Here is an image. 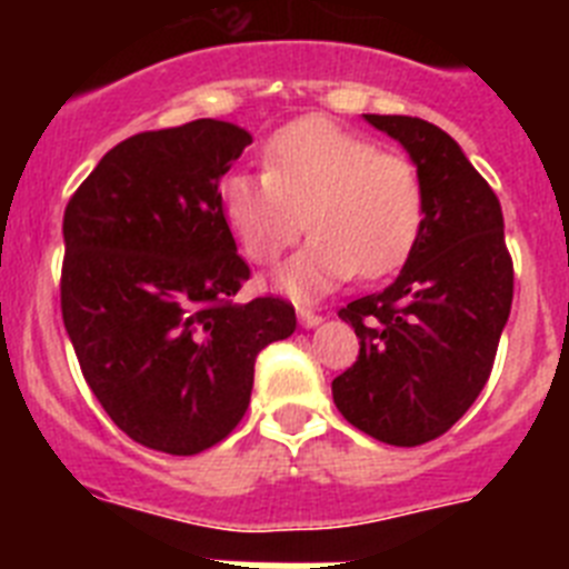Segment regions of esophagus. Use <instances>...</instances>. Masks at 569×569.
I'll use <instances>...</instances> for the list:
<instances>
[{
    "label": "esophagus",
    "mask_w": 569,
    "mask_h": 569,
    "mask_svg": "<svg viewBox=\"0 0 569 569\" xmlns=\"http://www.w3.org/2000/svg\"><path fill=\"white\" fill-rule=\"evenodd\" d=\"M299 325L301 328H319L321 325V316H316L313 310H308V308H299Z\"/></svg>",
    "instance_id": "1"
}]
</instances>
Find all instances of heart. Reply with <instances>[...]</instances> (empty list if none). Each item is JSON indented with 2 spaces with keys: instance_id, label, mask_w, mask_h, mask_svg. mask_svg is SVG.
I'll list each match as a JSON object with an SVG mask.
<instances>
[{
  "instance_id": "b5f03b06",
  "label": "heart",
  "mask_w": 569,
  "mask_h": 569,
  "mask_svg": "<svg viewBox=\"0 0 569 569\" xmlns=\"http://www.w3.org/2000/svg\"><path fill=\"white\" fill-rule=\"evenodd\" d=\"M219 199L244 253L259 264L279 259L308 219L310 241L273 276L296 299L325 293L353 273H393L425 222L413 164L321 116L276 130L264 144V170L224 176Z\"/></svg>"
}]
</instances>
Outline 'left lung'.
<instances>
[{
	"label": "left lung",
	"mask_w": 569,
	"mask_h": 569,
	"mask_svg": "<svg viewBox=\"0 0 569 569\" xmlns=\"http://www.w3.org/2000/svg\"><path fill=\"white\" fill-rule=\"evenodd\" d=\"M365 119L416 164L425 222L393 284L339 310L361 347L333 379V401L361 433L416 447L447 433L485 390L510 319L512 261L499 199L453 136L416 116Z\"/></svg>",
	"instance_id": "obj_1"
}]
</instances>
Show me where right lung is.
I'll use <instances>...</instances> for the list:
<instances>
[{
	"instance_id": "add662e5",
	"label": "right lung",
	"mask_w": 569,
	"mask_h": 569,
	"mask_svg": "<svg viewBox=\"0 0 569 569\" xmlns=\"http://www.w3.org/2000/svg\"><path fill=\"white\" fill-rule=\"evenodd\" d=\"M253 136L196 119L102 156L64 208L62 319L119 430L202 453L241 421L256 356L296 330L284 299L233 301L250 279L219 184Z\"/></svg>"
}]
</instances>
